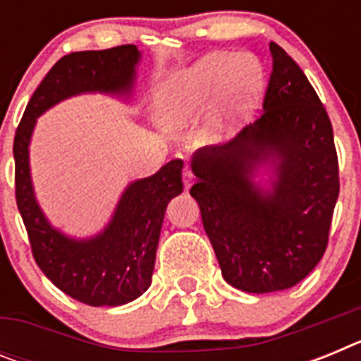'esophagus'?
Wrapping results in <instances>:
<instances>
[{"label":"esophagus","instance_id":"34e87169","mask_svg":"<svg viewBox=\"0 0 361 361\" xmlns=\"http://www.w3.org/2000/svg\"><path fill=\"white\" fill-rule=\"evenodd\" d=\"M193 180H195V177H193V173H191L190 168H186V170L183 171V183H184V186H186V190H190V186L193 184Z\"/></svg>","mask_w":361,"mask_h":361}]
</instances>
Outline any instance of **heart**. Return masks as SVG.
Segmentation results:
<instances>
[{
	"label": "heart",
	"instance_id": "heart-1",
	"mask_svg": "<svg viewBox=\"0 0 361 361\" xmlns=\"http://www.w3.org/2000/svg\"><path fill=\"white\" fill-rule=\"evenodd\" d=\"M262 66L253 57L215 52L166 79L153 95V111L162 126L186 128L206 117V133L233 135L262 90Z\"/></svg>",
	"mask_w": 361,
	"mask_h": 361
}]
</instances>
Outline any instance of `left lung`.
<instances>
[{
	"mask_svg": "<svg viewBox=\"0 0 361 361\" xmlns=\"http://www.w3.org/2000/svg\"><path fill=\"white\" fill-rule=\"evenodd\" d=\"M269 50L260 119L191 159L190 193L222 276L245 293L289 289L317 267L340 193L329 116L293 57L273 41ZM262 165L274 173L267 190L252 180Z\"/></svg>",
	"mask_w": 361,
	"mask_h": 361,
	"instance_id": "left-lung-1",
	"label": "left lung"
}]
</instances>
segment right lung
<instances>
[{
    "instance_id": "1",
    "label": "right lung",
    "mask_w": 361,
    "mask_h": 361,
    "mask_svg": "<svg viewBox=\"0 0 361 361\" xmlns=\"http://www.w3.org/2000/svg\"><path fill=\"white\" fill-rule=\"evenodd\" d=\"M139 59L135 44L61 57L28 101L14 137L16 202L32 255L56 288L94 307L128 304L149 288L166 206L183 191L184 162L175 159L152 177L130 184L103 231L72 238L41 212L32 186L28 146L37 117L63 99L86 92L130 95Z\"/></svg>"
}]
</instances>
